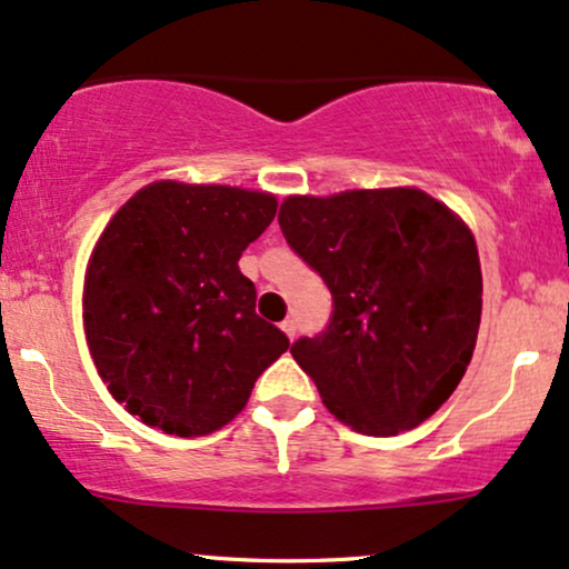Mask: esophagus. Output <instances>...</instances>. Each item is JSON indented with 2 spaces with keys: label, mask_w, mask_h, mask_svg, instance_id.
Listing matches in <instances>:
<instances>
[{
  "label": "esophagus",
  "mask_w": 569,
  "mask_h": 569,
  "mask_svg": "<svg viewBox=\"0 0 569 569\" xmlns=\"http://www.w3.org/2000/svg\"><path fill=\"white\" fill-rule=\"evenodd\" d=\"M282 331L287 333V339H296V333H298V322L292 320V317H287V320L282 322Z\"/></svg>",
  "instance_id": "obj_1"
}]
</instances>
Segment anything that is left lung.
<instances>
[{
    "label": "left lung",
    "instance_id": "obj_1",
    "mask_svg": "<svg viewBox=\"0 0 569 569\" xmlns=\"http://www.w3.org/2000/svg\"><path fill=\"white\" fill-rule=\"evenodd\" d=\"M279 228L333 296L292 358L339 420L390 437L431 418L461 382L482 311L475 238L420 189L287 198Z\"/></svg>",
    "mask_w": 569,
    "mask_h": 569
}]
</instances>
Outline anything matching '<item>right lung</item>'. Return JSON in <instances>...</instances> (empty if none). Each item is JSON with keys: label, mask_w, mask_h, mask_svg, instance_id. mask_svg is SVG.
Returning a JSON list of instances; mask_svg holds the SVG:
<instances>
[{"label": "right lung", "mask_w": 569, "mask_h": 569, "mask_svg": "<svg viewBox=\"0 0 569 569\" xmlns=\"http://www.w3.org/2000/svg\"><path fill=\"white\" fill-rule=\"evenodd\" d=\"M277 198L238 187L157 181L127 200L89 260L83 326L116 401L176 437L222 429L290 347L254 311L241 252Z\"/></svg>", "instance_id": "add662e5"}]
</instances>
